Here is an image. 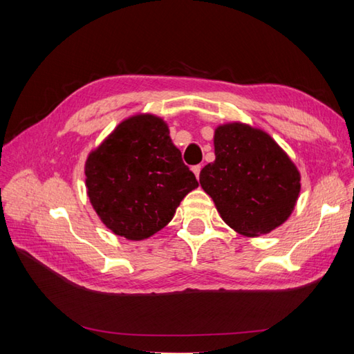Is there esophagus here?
Instances as JSON below:
<instances>
[{
	"instance_id": "1",
	"label": "esophagus",
	"mask_w": 354,
	"mask_h": 354,
	"mask_svg": "<svg viewBox=\"0 0 354 354\" xmlns=\"http://www.w3.org/2000/svg\"><path fill=\"white\" fill-rule=\"evenodd\" d=\"M201 165H194V167L192 169L193 170V173H194V176H196V178H199V175H201Z\"/></svg>"
}]
</instances>
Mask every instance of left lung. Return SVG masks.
I'll list each match as a JSON object with an SVG mask.
<instances>
[{"label": "left lung", "mask_w": 354, "mask_h": 354, "mask_svg": "<svg viewBox=\"0 0 354 354\" xmlns=\"http://www.w3.org/2000/svg\"><path fill=\"white\" fill-rule=\"evenodd\" d=\"M214 162L199 183L223 222L246 237L268 234L289 219L301 190V175L265 131L232 122L214 129Z\"/></svg>", "instance_id": "obj_1"}]
</instances>
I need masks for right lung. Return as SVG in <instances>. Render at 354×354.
Returning a JSON list of instances; mask_svg holds the SVG:
<instances>
[{"mask_svg":"<svg viewBox=\"0 0 354 354\" xmlns=\"http://www.w3.org/2000/svg\"><path fill=\"white\" fill-rule=\"evenodd\" d=\"M86 194L114 234L145 240L162 230L181 201L199 185L153 114L123 120L85 161Z\"/></svg>","mask_w":354,"mask_h":354,"instance_id":"obj_1","label":"right lung"}]
</instances>
